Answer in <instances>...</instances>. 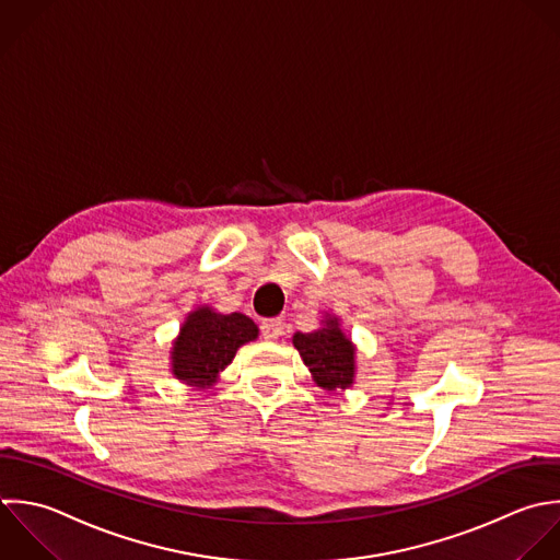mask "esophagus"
Here are the masks:
<instances>
[{"instance_id": "esophagus-1", "label": "esophagus", "mask_w": 560, "mask_h": 560, "mask_svg": "<svg viewBox=\"0 0 560 560\" xmlns=\"http://www.w3.org/2000/svg\"><path fill=\"white\" fill-rule=\"evenodd\" d=\"M283 334V323L279 318H266L261 323V336L264 340H277Z\"/></svg>"}]
</instances>
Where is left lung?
Here are the masks:
<instances>
[{"label": "left lung", "mask_w": 560, "mask_h": 560, "mask_svg": "<svg viewBox=\"0 0 560 560\" xmlns=\"http://www.w3.org/2000/svg\"><path fill=\"white\" fill-rule=\"evenodd\" d=\"M310 334H294L292 345L301 353L314 382L325 390H345L355 380V347L340 329L336 316Z\"/></svg>", "instance_id": "left-lung-1"}]
</instances>
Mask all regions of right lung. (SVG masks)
I'll use <instances>...</instances> for the list:
<instances>
[{
  "label": "right lung",
  "mask_w": 560,
  "mask_h": 560,
  "mask_svg": "<svg viewBox=\"0 0 560 560\" xmlns=\"http://www.w3.org/2000/svg\"><path fill=\"white\" fill-rule=\"evenodd\" d=\"M257 336V325L240 312L218 314L209 305L196 307L172 345V375L187 386L209 388L233 362L237 349Z\"/></svg>",
  "instance_id": "obj_1"
}]
</instances>
